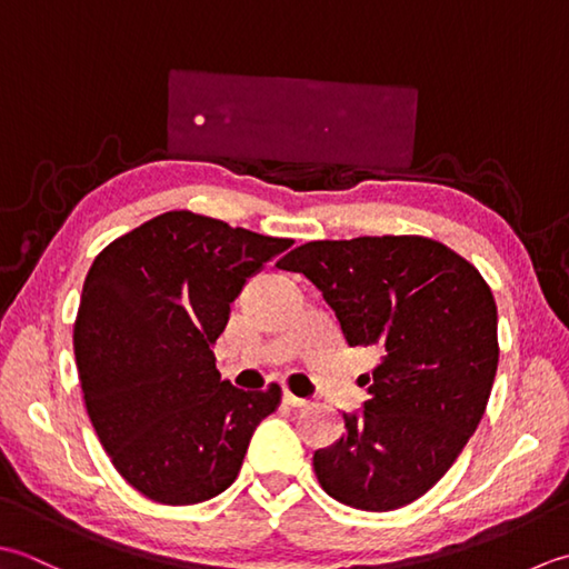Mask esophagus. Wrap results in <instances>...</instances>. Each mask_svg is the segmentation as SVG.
Segmentation results:
<instances>
[{"label":"esophagus","instance_id":"1","mask_svg":"<svg viewBox=\"0 0 569 569\" xmlns=\"http://www.w3.org/2000/svg\"><path fill=\"white\" fill-rule=\"evenodd\" d=\"M282 402L284 405H289V408H307L309 405V400L307 398H297V396H292V392H282Z\"/></svg>","mask_w":569,"mask_h":569}]
</instances>
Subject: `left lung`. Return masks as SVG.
<instances>
[{
    "instance_id": "8db88e82",
    "label": "left lung",
    "mask_w": 569,
    "mask_h": 569,
    "mask_svg": "<svg viewBox=\"0 0 569 569\" xmlns=\"http://www.w3.org/2000/svg\"><path fill=\"white\" fill-rule=\"evenodd\" d=\"M301 272L331 307L349 346H376L368 400L343 412L346 435L315 451L336 501L396 511L427 493L477 432L498 366L489 284L430 238L317 240L277 262Z\"/></svg>"
}]
</instances>
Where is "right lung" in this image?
<instances>
[{"instance_id":"add662e5","label":"right lung","mask_w":569,"mask_h":569,"mask_svg":"<svg viewBox=\"0 0 569 569\" xmlns=\"http://www.w3.org/2000/svg\"><path fill=\"white\" fill-rule=\"evenodd\" d=\"M292 240L189 211L161 213L102 250L73 329L80 388L114 469L139 493L191 506L236 481L280 388L220 380L230 305Z\"/></svg>"}]
</instances>
